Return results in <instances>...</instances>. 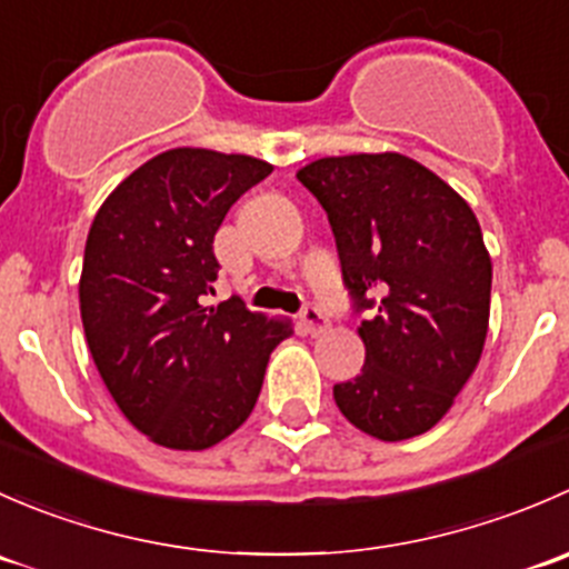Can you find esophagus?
Wrapping results in <instances>:
<instances>
[{"label": "esophagus", "mask_w": 569, "mask_h": 569, "mask_svg": "<svg viewBox=\"0 0 569 569\" xmlns=\"http://www.w3.org/2000/svg\"><path fill=\"white\" fill-rule=\"evenodd\" d=\"M302 327H306L308 336H321V332H327L330 321H327V317L317 306H308L306 311H302Z\"/></svg>", "instance_id": "obj_1"}]
</instances>
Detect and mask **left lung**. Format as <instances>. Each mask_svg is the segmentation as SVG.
<instances>
[{"mask_svg":"<svg viewBox=\"0 0 569 569\" xmlns=\"http://www.w3.org/2000/svg\"><path fill=\"white\" fill-rule=\"evenodd\" d=\"M327 211L366 363L332 388L377 440L429 432L455 405L490 321L492 263L470 206L401 153L325 157L297 173Z\"/></svg>","mask_w":569,"mask_h":569,"instance_id":"obj_1","label":"left lung"}]
</instances>
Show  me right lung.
Wrapping results in <instances>:
<instances>
[{
  "label": "right lung",
  "mask_w": 569,
  "mask_h": 569,
  "mask_svg": "<svg viewBox=\"0 0 569 569\" xmlns=\"http://www.w3.org/2000/svg\"><path fill=\"white\" fill-rule=\"evenodd\" d=\"M269 173L244 153L173 148L123 178L90 226L79 278L90 355L120 412L164 449L203 451L237 432L291 336L242 300L203 306L217 228Z\"/></svg>",
  "instance_id": "obj_1"
}]
</instances>
